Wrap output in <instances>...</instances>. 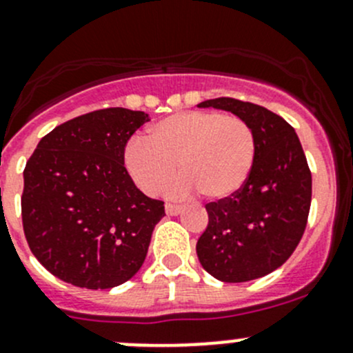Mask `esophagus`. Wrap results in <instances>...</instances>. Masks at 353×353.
Returning <instances> with one entry per match:
<instances>
[{
  "mask_svg": "<svg viewBox=\"0 0 353 353\" xmlns=\"http://www.w3.org/2000/svg\"><path fill=\"white\" fill-rule=\"evenodd\" d=\"M183 206L179 205H174V203H165V212L167 215H179L181 212H183Z\"/></svg>",
  "mask_w": 353,
  "mask_h": 353,
  "instance_id": "1",
  "label": "esophagus"
}]
</instances>
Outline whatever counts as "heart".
I'll return each mask as SVG.
<instances>
[{"label": "heart", "instance_id": "heart-1", "mask_svg": "<svg viewBox=\"0 0 353 353\" xmlns=\"http://www.w3.org/2000/svg\"><path fill=\"white\" fill-rule=\"evenodd\" d=\"M258 155L254 130L248 121L216 110H186L159 121L148 141L131 140L124 163L147 194H159L172 179L183 176L170 191L186 194L196 190L203 198L227 199L248 183Z\"/></svg>", "mask_w": 353, "mask_h": 353}]
</instances>
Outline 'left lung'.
<instances>
[{"label":"left lung","mask_w":353,"mask_h":353,"mask_svg":"<svg viewBox=\"0 0 353 353\" xmlns=\"http://www.w3.org/2000/svg\"><path fill=\"white\" fill-rule=\"evenodd\" d=\"M198 108L236 114L258 141L254 169L239 193L206 203L208 227L196 243L203 268L220 282L261 279L290 258L307 225L312 179L295 130L279 114L230 97Z\"/></svg>","instance_id":"8db88e82"}]
</instances>
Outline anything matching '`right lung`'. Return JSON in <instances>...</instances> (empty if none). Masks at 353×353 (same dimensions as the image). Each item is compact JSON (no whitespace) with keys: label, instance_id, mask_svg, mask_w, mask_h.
I'll return each instance as SVG.
<instances>
[{"label":"right lung","instance_id":"1","mask_svg":"<svg viewBox=\"0 0 353 353\" xmlns=\"http://www.w3.org/2000/svg\"><path fill=\"white\" fill-rule=\"evenodd\" d=\"M141 110L109 108L56 126L23 170L25 239L42 266L81 288H112L143 265L165 210L124 167V147L148 123Z\"/></svg>","mask_w":353,"mask_h":353}]
</instances>
